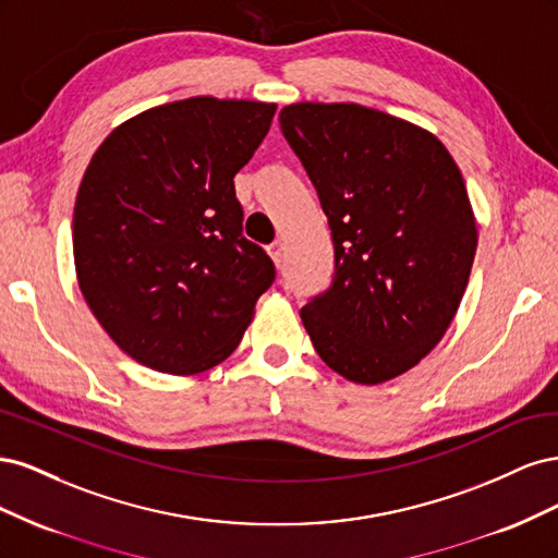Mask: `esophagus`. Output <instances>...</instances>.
<instances>
[{"label": "esophagus", "mask_w": 558, "mask_h": 558, "mask_svg": "<svg viewBox=\"0 0 558 558\" xmlns=\"http://www.w3.org/2000/svg\"><path fill=\"white\" fill-rule=\"evenodd\" d=\"M267 253H269V258L275 260V265L279 267L281 260H283V244L281 242H272V244L267 246Z\"/></svg>", "instance_id": "obj_1"}]
</instances>
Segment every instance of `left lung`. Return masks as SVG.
I'll return each instance as SVG.
<instances>
[{
    "instance_id": "left-lung-1",
    "label": "left lung",
    "mask_w": 558,
    "mask_h": 558,
    "mask_svg": "<svg viewBox=\"0 0 558 558\" xmlns=\"http://www.w3.org/2000/svg\"><path fill=\"white\" fill-rule=\"evenodd\" d=\"M279 121L335 242L332 286L302 324L337 375L396 379L442 340L475 260L459 165L433 132L363 105L295 102Z\"/></svg>"
}]
</instances>
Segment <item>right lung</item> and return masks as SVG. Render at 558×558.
I'll return each mask as SVG.
<instances>
[{
  "label": "right lung",
  "mask_w": 558,
  "mask_h": 558,
  "mask_svg": "<svg viewBox=\"0 0 558 558\" xmlns=\"http://www.w3.org/2000/svg\"><path fill=\"white\" fill-rule=\"evenodd\" d=\"M277 105L189 97L146 109L99 144L74 207L78 289L130 359L197 375L238 349L275 281L242 238L234 174Z\"/></svg>",
  "instance_id": "add662e5"
}]
</instances>
